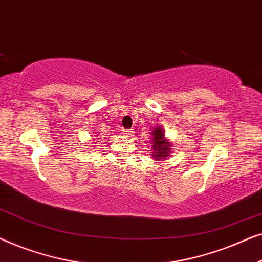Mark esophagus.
<instances>
[{
  "instance_id": "34e87169",
  "label": "esophagus",
  "mask_w": 262,
  "mask_h": 262,
  "mask_svg": "<svg viewBox=\"0 0 262 262\" xmlns=\"http://www.w3.org/2000/svg\"><path fill=\"white\" fill-rule=\"evenodd\" d=\"M123 134L125 136H132V134H134V131L132 130H128V128H124L123 130Z\"/></svg>"
}]
</instances>
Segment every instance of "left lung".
I'll list each match as a JSON object with an SVG mask.
<instances>
[{
	"label": "left lung",
	"mask_w": 262,
	"mask_h": 262,
	"mask_svg": "<svg viewBox=\"0 0 262 262\" xmlns=\"http://www.w3.org/2000/svg\"><path fill=\"white\" fill-rule=\"evenodd\" d=\"M152 139H150L152 146V154L151 156L154 159H167L169 156L170 150H171V144L167 141L166 137H164V132L162 127H156L152 132Z\"/></svg>",
	"instance_id": "8db88e82"
}]
</instances>
